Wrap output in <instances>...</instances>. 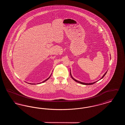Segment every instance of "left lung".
Returning a JSON list of instances; mask_svg holds the SVG:
<instances>
[{
    "label": "left lung",
    "mask_w": 125,
    "mask_h": 125,
    "mask_svg": "<svg viewBox=\"0 0 125 125\" xmlns=\"http://www.w3.org/2000/svg\"><path fill=\"white\" fill-rule=\"evenodd\" d=\"M107 73V72L104 74V75L102 76V77L101 78V79H102L104 77V76H105V75L106 74V73ZM70 75H71V77L74 80V81H75L76 82H77L78 83H80V84H83V85H92V84H94V83H96V82H94V83H82V82H79V81H78L77 80H75V79H74L72 77V76L71 73V72H70Z\"/></svg>",
    "instance_id": "8db88e82"
}]
</instances>
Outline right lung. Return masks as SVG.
<instances>
[{
  "mask_svg": "<svg viewBox=\"0 0 125 125\" xmlns=\"http://www.w3.org/2000/svg\"><path fill=\"white\" fill-rule=\"evenodd\" d=\"M51 75H52V74H51ZM51 75H50V77H49L48 78H47V79H46V80H45V81H43V82H42V83H44V82H45V81H47V80H48V79H49V78H50V77H51ZM30 84H31V83H30Z\"/></svg>",
  "mask_w": 125,
  "mask_h": 125,
  "instance_id": "right-lung-1",
  "label": "right lung"
}]
</instances>
